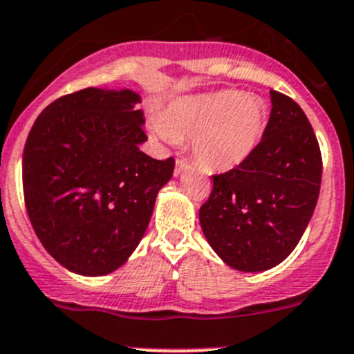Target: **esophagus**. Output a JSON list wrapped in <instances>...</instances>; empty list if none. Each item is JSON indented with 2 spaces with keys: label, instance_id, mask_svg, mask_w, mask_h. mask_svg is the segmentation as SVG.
Returning <instances> with one entry per match:
<instances>
[{
  "label": "esophagus",
  "instance_id": "obj_1",
  "mask_svg": "<svg viewBox=\"0 0 354 354\" xmlns=\"http://www.w3.org/2000/svg\"><path fill=\"white\" fill-rule=\"evenodd\" d=\"M185 169H187V162L182 158H178L176 162V170H174V174H176V176H180L182 170H185Z\"/></svg>",
  "mask_w": 354,
  "mask_h": 354
}]
</instances>
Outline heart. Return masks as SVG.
I'll use <instances>...</instances> for the list:
<instances>
[{
  "label": "heart",
  "instance_id": "b5f03b06",
  "mask_svg": "<svg viewBox=\"0 0 354 354\" xmlns=\"http://www.w3.org/2000/svg\"><path fill=\"white\" fill-rule=\"evenodd\" d=\"M267 122L268 108L261 97L244 91H218L174 100L153 131L169 145L192 136L196 160L206 169L227 172L253 155Z\"/></svg>",
  "mask_w": 354,
  "mask_h": 354
}]
</instances>
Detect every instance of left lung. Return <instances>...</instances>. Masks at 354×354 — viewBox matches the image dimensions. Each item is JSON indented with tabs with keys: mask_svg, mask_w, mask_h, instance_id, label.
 I'll return each mask as SVG.
<instances>
[{
	"mask_svg": "<svg viewBox=\"0 0 354 354\" xmlns=\"http://www.w3.org/2000/svg\"><path fill=\"white\" fill-rule=\"evenodd\" d=\"M272 111L253 155L213 176L199 223L223 263L241 272L277 267L310 223L322 182V155L299 104L270 91Z\"/></svg>",
	"mask_w": 354,
	"mask_h": 354,
	"instance_id": "left-lung-1",
	"label": "left lung"
}]
</instances>
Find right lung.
Masks as SVG:
<instances>
[{"label": "right lung", "mask_w": 354, "mask_h": 354, "mask_svg": "<svg viewBox=\"0 0 354 354\" xmlns=\"http://www.w3.org/2000/svg\"><path fill=\"white\" fill-rule=\"evenodd\" d=\"M141 96L87 87L44 108L24 148L27 213L44 250L86 277L120 268L145 236L174 158L155 160Z\"/></svg>", "instance_id": "add662e5"}]
</instances>
